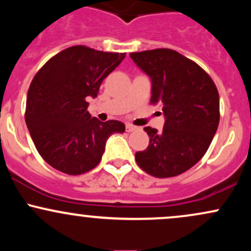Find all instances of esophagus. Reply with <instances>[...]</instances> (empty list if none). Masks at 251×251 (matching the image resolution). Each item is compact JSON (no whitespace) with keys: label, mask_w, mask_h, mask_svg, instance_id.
<instances>
[{"label":"esophagus","mask_w":251,"mask_h":251,"mask_svg":"<svg viewBox=\"0 0 251 251\" xmlns=\"http://www.w3.org/2000/svg\"><path fill=\"white\" fill-rule=\"evenodd\" d=\"M135 129H137V127L134 125H132V124H127L126 125V132H133Z\"/></svg>","instance_id":"esophagus-1"}]
</instances>
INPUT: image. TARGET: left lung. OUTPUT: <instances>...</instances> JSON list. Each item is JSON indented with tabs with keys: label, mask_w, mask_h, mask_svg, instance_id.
I'll list each match as a JSON object with an SVG mask.
<instances>
[{
	"label": "left lung",
	"mask_w": 251,
	"mask_h": 251,
	"mask_svg": "<svg viewBox=\"0 0 251 251\" xmlns=\"http://www.w3.org/2000/svg\"><path fill=\"white\" fill-rule=\"evenodd\" d=\"M131 59L152 80V105L165 116L162 132L148 126V149L135 152L146 174L169 178L191 169L208 151L220 123V96L200 65L169 48L137 51Z\"/></svg>",
	"instance_id": "1"
}]
</instances>
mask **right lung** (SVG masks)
I'll list each match as a JSON object with an SVG mask.
<instances>
[{
	"label": "right lung",
	"instance_id": "1",
	"mask_svg": "<svg viewBox=\"0 0 251 251\" xmlns=\"http://www.w3.org/2000/svg\"><path fill=\"white\" fill-rule=\"evenodd\" d=\"M126 53H109L77 45L50 57L28 89L25 119L40 155L70 176L86 174L101 160L111 134L124 133L118 120L100 122L87 111L102 80Z\"/></svg>",
	"mask_w": 251,
	"mask_h": 251
}]
</instances>
